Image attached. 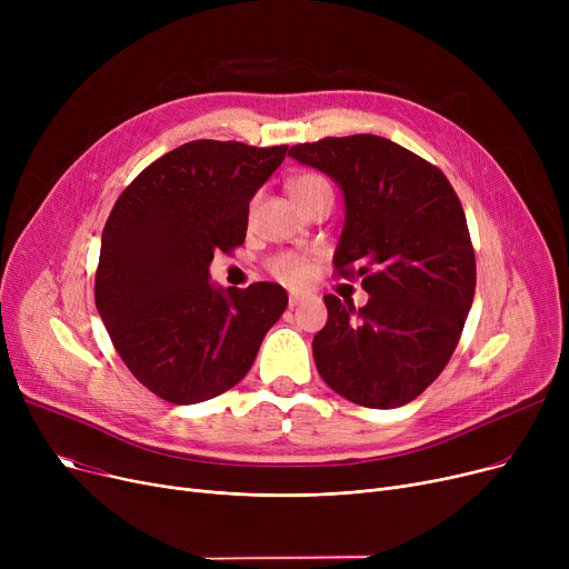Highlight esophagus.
<instances>
[{
	"instance_id": "obj_1",
	"label": "esophagus",
	"mask_w": 569,
	"mask_h": 569,
	"mask_svg": "<svg viewBox=\"0 0 569 569\" xmlns=\"http://www.w3.org/2000/svg\"><path fill=\"white\" fill-rule=\"evenodd\" d=\"M302 302H305V295H300V292H290V297H288V305H290V309L300 307Z\"/></svg>"
}]
</instances>
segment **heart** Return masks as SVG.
I'll use <instances>...</instances> for the list:
<instances>
[{
  "instance_id": "obj_1",
  "label": "heart",
  "mask_w": 569,
  "mask_h": 569,
  "mask_svg": "<svg viewBox=\"0 0 569 569\" xmlns=\"http://www.w3.org/2000/svg\"><path fill=\"white\" fill-rule=\"evenodd\" d=\"M288 189H290V196L295 200V198H302L307 193H313L318 189H330V184H327L325 179L318 177V174H300V177L292 179ZM269 272H272L279 281L288 283V286H302L311 277V267L302 256L281 253V256L272 258V262H269Z\"/></svg>"
}]
</instances>
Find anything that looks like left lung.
Returning a JSON list of instances; mask_svg holds the SVG:
<instances>
[{"mask_svg":"<svg viewBox=\"0 0 569 569\" xmlns=\"http://www.w3.org/2000/svg\"><path fill=\"white\" fill-rule=\"evenodd\" d=\"M288 157L339 184L346 219L335 267L362 277L371 295L362 309L325 295L318 373L357 406H406L450 362L472 305L463 207L436 166L380 136L295 144Z\"/></svg>","mask_w":569,"mask_h":569,"instance_id":"1","label":"left lung"}]
</instances>
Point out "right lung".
<instances>
[{
  "label": "right lung",
  "mask_w": 569,
  "mask_h": 569,
  "mask_svg": "<svg viewBox=\"0 0 569 569\" xmlns=\"http://www.w3.org/2000/svg\"><path fill=\"white\" fill-rule=\"evenodd\" d=\"M286 152L193 140L147 166L112 207L97 309L129 371L163 401L200 403L234 387L288 307L279 283L209 281L214 251L244 242L249 202Z\"/></svg>",
  "instance_id": "obj_1"
}]
</instances>
